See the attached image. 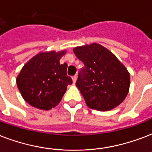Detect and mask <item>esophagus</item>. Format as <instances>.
I'll list each match as a JSON object with an SVG mask.
<instances>
[{
    "label": "esophagus",
    "mask_w": 152,
    "mask_h": 152,
    "mask_svg": "<svg viewBox=\"0 0 152 152\" xmlns=\"http://www.w3.org/2000/svg\"><path fill=\"white\" fill-rule=\"evenodd\" d=\"M76 80H77V76H76V75H75L74 76H72V81H73L74 83H76Z\"/></svg>",
    "instance_id": "34e87169"
}]
</instances>
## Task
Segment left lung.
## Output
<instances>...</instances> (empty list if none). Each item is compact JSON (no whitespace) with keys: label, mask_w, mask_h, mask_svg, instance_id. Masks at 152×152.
Masks as SVG:
<instances>
[{"label":"left lung","mask_w":152,"mask_h":152,"mask_svg":"<svg viewBox=\"0 0 152 152\" xmlns=\"http://www.w3.org/2000/svg\"><path fill=\"white\" fill-rule=\"evenodd\" d=\"M84 67L76 85L87 105L100 112L120 105L130 87V74L116 56L104 46L93 43L73 48Z\"/></svg>","instance_id":"8db88e82"}]
</instances>
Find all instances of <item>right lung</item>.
I'll use <instances>...</instances> for the list:
<instances>
[{
  "instance_id": "right-lung-1",
  "label": "right lung",
  "mask_w": 152,
  "mask_h": 152,
  "mask_svg": "<svg viewBox=\"0 0 152 152\" xmlns=\"http://www.w3.org/2000/svg\"><path fill=\"white\" fill-rule=\"evenodd\" d=\"M66 52L40 53L28 61L17 77L22 97L32 107L50 110L61 102L72 80L67 75L68 64L60 60Z\"/></svg>"
}]
</instances>
